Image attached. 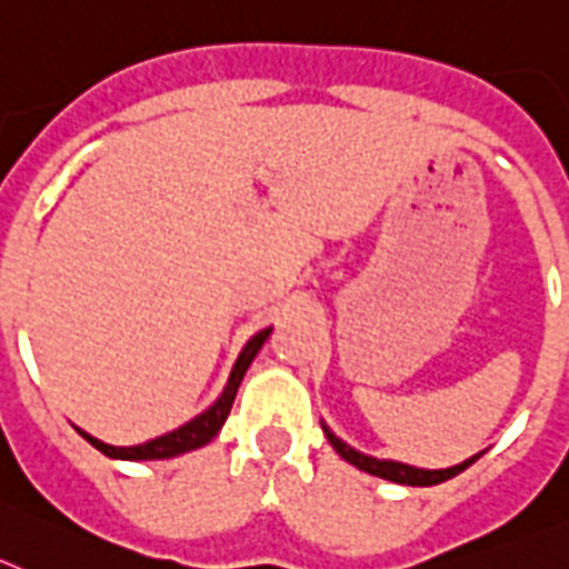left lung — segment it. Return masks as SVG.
<instances>
[{
	"instance_id": "1",
	"label": "left lung",
	"mask_w": 569,
	"mask_h": 569,
	"mask_svg": "<svg viewBox=\"0 0 569 569\" xmlns=\"http://www.w3.org/2000/svg\"><path fill=\"white\" fill-rule=\"evenodd\" d=\"M323 432H326V438H329V443L335 447V452H338L343 461H349L352 467L363 469V472H369V476L387 478V481H395V483H407V487H432V483L449 481V478H456L458 472H463L469 463H476L478 458L483 456V452H478V456L467 458L463 463H456V467H447V469H418V467H409V463H401V461H380V458L363 456V452L352 449L346 441H340L338 435L326 427V423H323Z\"/></svg>"
}]
</instances>
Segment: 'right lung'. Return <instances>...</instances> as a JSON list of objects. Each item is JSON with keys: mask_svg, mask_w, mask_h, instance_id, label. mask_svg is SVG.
<instances>
[{"mask_svg": "<svg viewBox=\"0 0 569 569\" xmlns=\"http://www.w3.org/2000/svg\"><path fill=\"white\" fill-rule=\"evenodd\" d=\"M269 335L271 329H263V332H257L254 338L243 346V352H240L234 369H231L223 395H220V398H217L206 412L197 415L194 421L182 423V427L174 429V432L160 435V438L140 443V447H111V443H102L100 438H93V435L82 432V429H77V432L82 435L91 447L100 449L102 456L122 458V461H160V458H174V456H182V452H191V449L197 447H206V443H209L220 429H223L226 418H229L231 412V403H234L237 387H240L246 369L251 367V360H254V355L260 352V346L266 343Z\"/></svg>", "mask_w": 569, "mask_h": 569, "instance_id": "add662e5", "label": "right lung"}]
</instances>
